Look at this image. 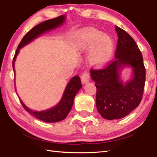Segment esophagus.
Returning <instances> with one entry per match:
<instances>
[{"label":"esophagus","instance_id":"34e87169","mask_svg":"<svg viewBox=\"0 0 157 157\" xmlns=\"http://www.w3.org/2000/svg\"><path fill=\"white\" fill-rule=\"evenodd\" d=\"M81 78H82V83L86 84V83H87L89 81V79H90V73H89L88 71H85L82 73V74L81 75Z\"/></svg>","mask_w":157,"mask_h":157}]
</instances>
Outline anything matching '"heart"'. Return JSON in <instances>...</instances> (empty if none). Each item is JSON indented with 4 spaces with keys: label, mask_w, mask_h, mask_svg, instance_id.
Masks as SVG:
<instances>
[{
    "label": "heart",
    "mask_w": 157,
    "mask_h": 157,
    "mask_svg": "<svg viewBox=\"0 0 157 157\" xmlns=\"http://www.w3.org/2000/svg\"><path fill=\"white\" fill-rule=\"evenodd\" d=\"M80 46L85 50L91 49L88 60L92 64L97 66L108 62L113 50L112 39L96 30H90L83 35L80 39Z\"/></svg>",
    "instance_id": "heart-1"
}]
</instances>
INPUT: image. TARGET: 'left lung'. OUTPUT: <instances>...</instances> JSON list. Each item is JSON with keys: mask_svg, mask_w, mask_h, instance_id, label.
I'll list each match as a JSON object with an SVG mask.
<instances>
[{"mask_svg": "<svg viewBox=\"0 0 157 157\" xmlns=\"http://www.w3.org/2000/svg\"><path fill=\"white\" fill-rule=\"evenodd\" d=\"M116 31L118 39L115 58L102 69H90L97 88V108L107 120L121 119L136 109L142 99L146 81L143 56L135 40L118 26H116ZM124 65L133 67L134 74L125 85L118 73Z\"/></svg>", "mask_w": 157, "mask_h": 157, "instance_id": "8db88e82", "label": "left lung"}]
</instances>
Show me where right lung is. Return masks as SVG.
<instances>
[{"instance_id": "right-lung-1", "label": "right lung", "mask_w": 157, "mask_h": 157, "mask_svg": "<svg viewBox=\"0 0 157 157\" xmlns=\"http://www.w3.org/2000/svg\"><path fill=\"white\" fill-rule=\"evenodd\" d=\"M64 21V15H60L59 17H57L53 19H50L46 20L45 21L40 23L38 25L33 27V29L28 32L24 37L21 39V41L17 46V50L15 52L13 59V69L14 71V62L16 58L17 54L19 52L20 49L21 48L25 45L29 44L36 36H39L41 34L44 33L48 30L55 29L62 24ZM82 87L81 80L79 75H76L71 79L69 84H67V87L64 90L63 96L61 99L59 103L56 106H55L52 108L45 110V111L41 112H35L33 110L29 109L28 107L22 103V101L20 99L21 104L24 107L26 112L30 113L33 115L34 117L38 118L41 121L45 122H56L63 121L67 115L69 114V112L73 106V101L75 94L78 93V90Z\"/></svg>"}]
</instances>
